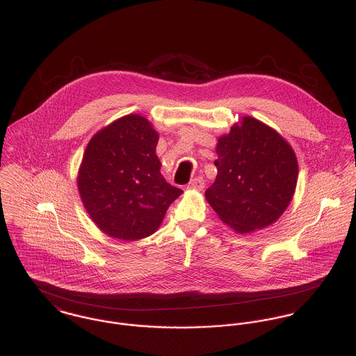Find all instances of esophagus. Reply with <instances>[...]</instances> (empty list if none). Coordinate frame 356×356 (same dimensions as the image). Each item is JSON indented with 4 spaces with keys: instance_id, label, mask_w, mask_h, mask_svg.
<instances>
[{
    "instance_id": "34e87169",
    "label": "esophagus",
    "mask_w": 356,
    "mask_h": 356,
    "mask_svg": "<svg viewBox=\"0 0 356 356\" xmlns=\"http://www.w3.org/2000/svg\"><path fill=\"white\" fill-rule=\"evenodd\" d=\"M203 188H204V179L202 177L192 179L188 185V189H195V191H203Z\"/></svg>"
}]
</instances>
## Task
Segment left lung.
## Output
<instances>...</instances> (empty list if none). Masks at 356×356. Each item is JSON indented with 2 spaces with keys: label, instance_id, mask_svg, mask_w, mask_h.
<instances>
[{
  "label": "left lung",
  "instance_id": "left-lung-1",
  "mask_svg": "<svg viewBox=\"0 0 356 356\" xmlns=\"http://www.w3.org/2000/svg\"><path fill=\"white\" fill-rule=\"evenodd\" d=\"M218 174L206 199L237 234L273 224L293 199L298 163L289 142L259 120L244 116L218 138Z\"/></svg>",
  "mask_w": 356,
  "mask_h": 356
}]
</instances>
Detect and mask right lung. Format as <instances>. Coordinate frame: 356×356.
Here are the masks:
<instances>
[{
  "instance_id": "right-lung-1",
  "label": "right lung",
  "mask_w": 356,
  "mask_h": 356,
  "mask_svg": "<svg viewBox=\"0 0 356 356\" xmlns=\"http://www.w3.org/2000/svg\"><path fill=\"white\" fill-rule=\"evenodd\" d=\"M157 142V131L139 115L113 121L88 142L77 186L91 220L108 236H150L182 193L160 172Z\"/></svg>"
}]
</instances>
